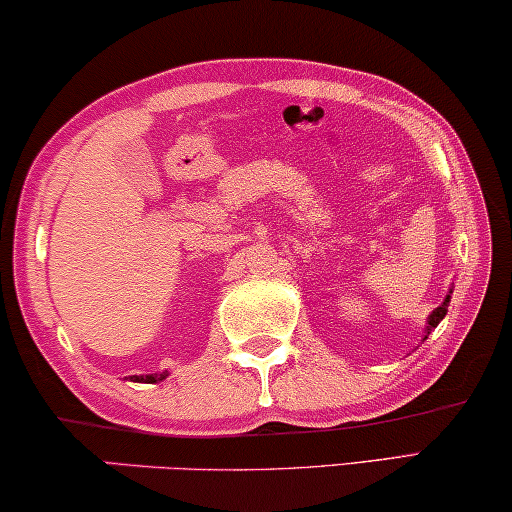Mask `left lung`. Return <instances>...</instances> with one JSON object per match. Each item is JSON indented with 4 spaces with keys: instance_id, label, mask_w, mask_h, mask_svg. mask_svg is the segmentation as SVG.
I'll use <instances>...</instances> for the list:
<instances>
[{
    "instance_id": "left-lung-1",
    "label": "left lung",
    "mask_w": 512,
    "mask_h": 512,
    "mask_svg": "<svg viewBox=\"0 0 512 512\" xmlns=\"http://www.w3.org/2000/svg\"><path fill=\"white\" fill-rule=\"evenodd\" d=\"M452 293V291H450ZM447 305H450V296H447L445 300H443V305L440 307H436V310L431 312V317H429V326H426V333H431L433 328H436L440 321H443V317L447 314ZM424 340H426V335H424Z\"/></svg>"
}]
</instances>
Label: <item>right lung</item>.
Instances as JSON below:
<instances>
[{
    "label": "right lung",
    "instance_id": "obj_1",
    "mask_svg": "<svg viewBox=\"0 0 512 512\" xmlns=\"http://www.w3.org/2000/svg\"><path fill=\"white\" fill-rule=\"evenodd\" d=\"M167 377V373H160V375H132L130 380L132 382H144V384H153V382H160V380H165Z\"/></svg>",
    "mask_w": 512,
    "mask_h": 512
}]
</instances>
